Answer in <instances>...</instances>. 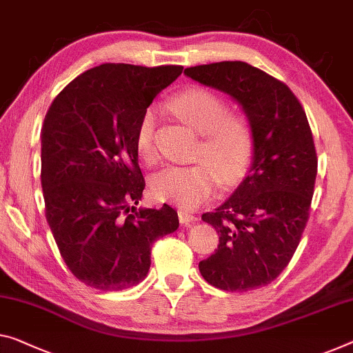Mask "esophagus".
I'll return each instance as SVG.
<instances>
[{
	"mask_svg": "<svg viewBox=\"0 0 353 353\" xmlns=\"http://www.w3.org/2000/svg\"><path fill=\"white\" fill-rule=\"evenodd\" d=\"M178 218H180V222H181V224H184V225L194 224V222H197V218H195L194 214L188 213V211H184V210L178 211Z\"/></svg>",
	"mask_w": 353,
	"mask_h": 353,
	"instance_id": "esophagus-1",
	"label": "esophagus"
}]
</instances>
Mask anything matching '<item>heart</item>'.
<instances>
[{
	"instance_id": "b5f03b06",
	"label": "heart",
	"mask_w": 353,
	"mask_h": 353,
	"mask_svg": "<svg viewBox=\"0 0 353 353\" xmlns=\"http://www.w3.org/2000/svg\"><path fill=\"white\" fill-rule=\"evenodd\" d=\"M172 110L202 137L199 158L188 167H167L151 181V192L161 202L192 210L214 194L219 176L232 184L245 175L252 158L254 134L248 118L229 113L227 102L207 88L194 86L172 101ZM158 113L148 108L135 132V148L146 162L156 161L154 132Z\"/></svg>"
}]
</instances>
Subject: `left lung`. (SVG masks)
<instances>
[{"mask_svg": "<svg viewBox=\"0 0 353 353\" xmlns=\"http://www.w3.org/2000/svg\"><path fill=\"white\" fill-rule=\"evenodd\" d=\"M184 74L232 97L254 134L245 180L202 214L218 232L219 246L199 270L221 290L259 289L289 265L309 218L317 156L306 113L289 86L248 63L202 64Z\"/></svg>", "mask_w": 353, "mask_h": 353, "instance_id": "8db88e82", "label": "left lung"}]
</instances>
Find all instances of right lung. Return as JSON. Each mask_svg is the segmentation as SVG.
I'll list each match as a JSON object with an SVG mask.
<instances>
[{
  "label": "right lung",
  "instance_id": "obj_1",
  "mask_svg": "<svg viewBox=\"0 0 353 353\" xmlns=\"http://www.w3.org/2000/svg\"><path fill=\"white\" fill-rule=\"evenodd\" d=\"M181 72L105 63L74 79L48 108L41 132L46 218L64 263L86 285L115 292L142 283L153 243L180 225L167 203L135 208L145 189L135 132Z\"/></svg>",
  "mask_w": 353,
  "mask_h": 353
}]
</instances>
